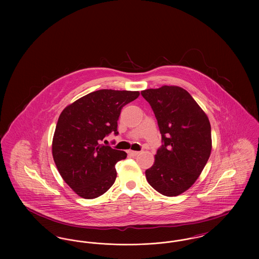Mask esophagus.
<instances>
[{
  "label": "esophagus",
  "mask_w": 259,
  "mask_h": 259,
  "mask_svg": "<svg viewBox=\"0 0 259 259\" xmlns=\"http://www.w3.org/2000/svg\"><path fill=\"white\" fill-rule=\"evenodd\" d=\"M128 153H129L131 156H137L140 152H139V151H135V150H129Z\"/></svg>",
  "instance_id": "esophagus-1"
}]
</instances>
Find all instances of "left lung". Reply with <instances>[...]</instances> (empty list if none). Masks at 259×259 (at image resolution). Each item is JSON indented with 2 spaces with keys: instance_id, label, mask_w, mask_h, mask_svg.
<instances>
[{
  "instance_id": "1",
  "label": "left lung",
  "mask_w": 259,
  "mask_h": 259,
  "mask_svg": "<svg viewBox=\"0 0 259 259\" xmlns=\"http://www.w3.org/2000/svg\"><path fill=\"white\" fill-rule=\"evenodd\" d=\"M155 114L162 146L146 171L148 184L165 196H178L195 183L211 150L210 124L195 100L179 87L141 92Z\"/></svg>"
}]
</instances>
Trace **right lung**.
Wrapping results in <instances>:
<instances>
[{
	"mask_svg": "<svg viewBox=\"0 0 259 259\" xmlns=\"http://www.w3.org/2000/svg\"><path fill=\"white\" fill-rule=\"evenodd\" d=\"M139 95V91L101 89L62 111L53 136L52 155L63 180L80 197H99L114 184V166L127 153L102 142L111 132L118 135L121 109Z\"/></svg>",
	"mask_w": 259,
	"mask_h": 259,
	"instance_id": "obj_1",
	"label": "right lung"
}]
</instances>
